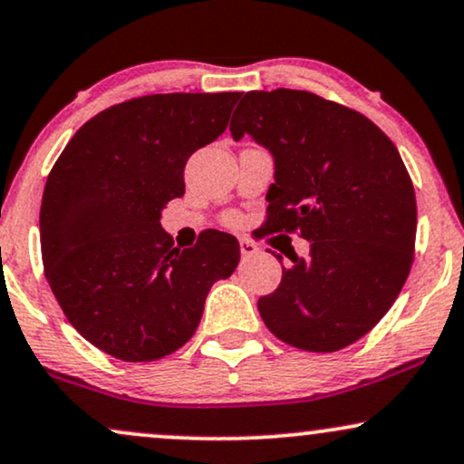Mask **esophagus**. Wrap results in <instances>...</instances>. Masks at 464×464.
Returning a JSON list of instances; mask_svg holds the SVG:
<instances>
[{
  "instance_id": "obj_1",
  "label": "esophagus",
  "mask_w": 464,
  "mask_h": 464,
  "mask_svg": "<svg viewBox=\"0 0 464 464\" xmlns=\"http://www.w3.org/2000/svg\"><path fill=\"white\" fill-rule=\"evenodd\" d=\"M239 250H242V256H244V259H248V256L256 255V250H259V248H256L255 244L250 242L248 237H242V239H239Z\"/></svg>"
}]
</instances>
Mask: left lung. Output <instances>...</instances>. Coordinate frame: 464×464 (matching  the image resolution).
Instances as JSON below:
<instances>
[{"mask_svg": "<svg viewBox=\"0 0 464 464\" xmlns=\"http://www.w3.org/2000/svg\"><path fill=\"white\" fill-rule=\"evenodd\" d=\"M231 133L275 155L266 233H298L309 259L287 255L276 292L261 295L272 334L306 353L359 342L404 287L417 236V200L395 144L361 111L309 91L239 94ZM281 259V255H276Z\"/></svg>", "mask_w": 464, "mask_h": 464, "instance_id": "obj_1", "label": "left lung"}]
</instances>
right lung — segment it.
Returning <instances> with one entry per match:
<instances>
[{"mask_svg": "<svg viewBox=\"0 0 464 464\" xmlns=\"http://www.w3.org/2000/svg\"><path fill=\"white\" fill-rule=\"evenodd\" d=\"M239 92L147 94L83 122L44 183V276L66 320L127 362L169 356L192 339L211 285L239 264L216 228L175 248L164 205L183 197L194 150L228 125Z\"/></svg>", "mask_w": 464, "mask_h": 464, "instance_id": "add662e5", "label": "right lung"}]
</instances>
